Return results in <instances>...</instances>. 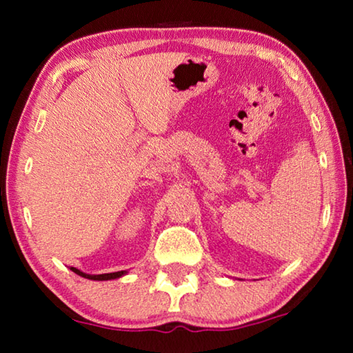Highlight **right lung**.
Returning <instances> with one entry per match:
<instances>
[{
  "label": "right lung",
  "mask_w": 353,
  "mask_h": 353,
  "mask_svg": "<svg viewBox=\"0 0 353 353\" xmlns=\"http://www.w3.org/2000/svg\"><path fill=\"white\" fill-rule=\"evenodd\" d=\"M71 271L76 272L77 276L90 279V280H112V279H118V277H121V276H124V274H126V271H118V272H110V274H99V276H90V274L82 272L79 270H76V268H71Z\"/></svg>",
  "instance_id": "add662e5"
}]
</instances>
